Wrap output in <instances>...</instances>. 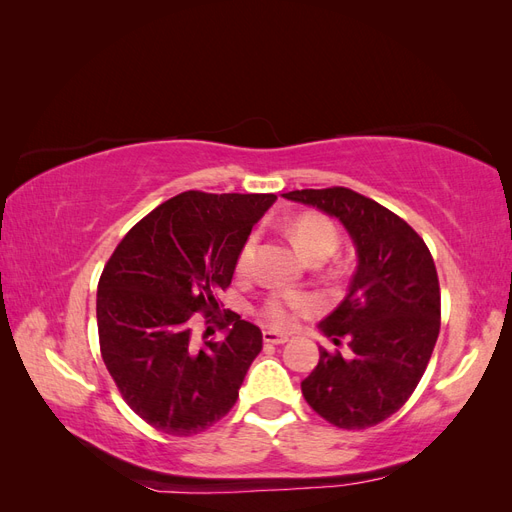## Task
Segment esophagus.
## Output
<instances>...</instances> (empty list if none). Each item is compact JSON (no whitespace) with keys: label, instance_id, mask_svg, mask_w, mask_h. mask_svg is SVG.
Returning <instances> with one entry per match:
<instances>
[{"label":"esophagus","instance_id":"esophagus-1","mask_svg":"<svg viewBox=\"0 0 512 512\" xmlns=\"http://www.w3.org/2000/svg\"><path fill=\"white\" fill-rule=\"evenodd\" d=\"M262 339H265L267 344H286L288 335L277 333V331H262Z\"/></svg>","mask_w":512,"mask_h":512}]
</instances>
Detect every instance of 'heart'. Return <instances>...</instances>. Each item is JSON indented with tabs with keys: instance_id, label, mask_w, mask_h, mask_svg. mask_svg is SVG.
<instances>
[{
	"instance_id": "obj_1",
	"label": "heart",
	"mask_w": 512,
	"mask_h": 512,
	"mask_svg": "<svg viewBox=\"0 0 512 512\" xmlns=\"http://www.w3.org/2000/svg\"><path fill=\"white\" fill-rule=\"evenodd\" d=\"M288 235L292 243L297 245V250L307 256L309 260H324L331 256L337 247V230L329 218H324L322 213H301L299 218H294L288 226ZM258 235L252 232L241 243L235 271L239 275H245L252 269V260L256 254ZM312 309V299L299 292H273L271 297L265 299L260 307V314L271 327H290L294 316L309 312Z\"/></svg>"
}]
</instances>
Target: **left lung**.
Returning a JSON list of instances; mask_svg holds the SVG:
<instances>
[{
    "label": "left lung",
    "mask_w": 512,
    "mask_h": 512,
    "mask_svg": "<svg viewBox=\"0 0 512 512\" xmlns=\"http://www.w3.org/2000/svg\"><path fill=\"white\" fill-rule=\"evenodd\" d=\"M294 203L312 205L346 226L359 256L346 299L318 329L350 354L320 348L301 382L303 397L339 429H365L395 414L421 382L440 333L438 271L416 230L348 188L294 190Z\"/></svg>",
    "instance_id": "8db88e82"
}]
</instances>
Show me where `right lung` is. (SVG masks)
<instances>
[{
    "label": "right lung",
    "instance_id": "obj_1",
    "mask_svg": "<svg viewBox=\"0 0 512 512\" xmlns=\"http://www.w3.org/2000/svg\"><path fill=\"white\" fill-rule=\"evenodd\" d=\"M275 194L183 192L132 226L100 275V352L126 404L170 436H194L235 406L262 333L220 314L241 243ZM227 329L198 345L193 320ZM209 331V329H207Z\"/></svg>",
    "mask_w": 512,
    "mask_h": 512
}]
</instances>
